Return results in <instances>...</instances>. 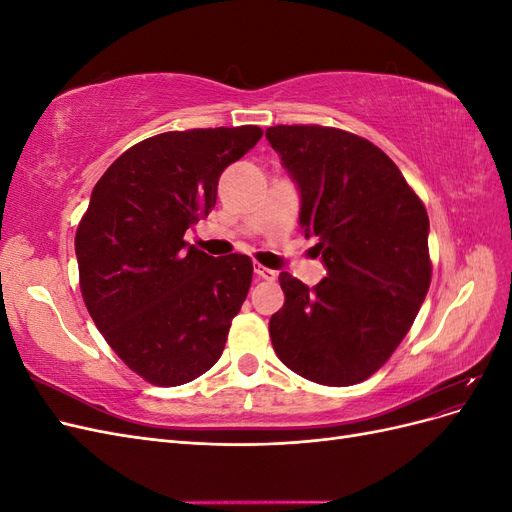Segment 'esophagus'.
I'll return each instance as SVG.
<instances>
[{
  "label": "esophagus",
  "mask_w": 512,
  "mask_h": 512,
  "mask_svg": "<svg viewBox=\"0 0 512 512\" xmlns=\"http://www.w3.org/2000/svg\"><path fill=\"white\" fill-rule=\"evenodd\" d=\"M254 273H256L258 280H267V282H273L275 277H277V273L273 269H267V267H262V265H256Z\"/></svg>",
  "instance_id": "34e87169"
}]
</instances>
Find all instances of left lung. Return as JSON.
Segmentation results:
<instances>
[{
	"label": "left lung",
	"mask_w": 512,
	"mask_h": 512,
	"mask_svg": "<svg viewBox=\"0 0 512 512\" xmlns=\"http://www.w3.org/2000/svg\"><path fill=\"white\" fill-rule=\"evenodd\" d=\"M267 141L301 194L299 224L327 277L314 288L280 273L269 320L280 361L327 386L367 380L410 331L431 282L429 218L408 181L365 138L322 126H275Z\"/></svg>",
	"instance_id": "left-lung-1"
}]
</instances>
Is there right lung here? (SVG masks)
Instances as JSON below:
<instances>
[{
	"mask_svg": "<svg viewBox=\"0 0 512 512\" xmlns=\"http://www.w3.org/2000/svg\"><path fill=\"white\" fill-rule=\"evenodd\" d=\"M260 136L258 126L151 136L91 192L74 239L83 299L108 346L151 384L192 382L222 356L252 260L213 258L183 235L215 207L224 168Z\"/></svg>",
	"mask_w": 512,
	"mask_h": 512,
	"instance_id": "add662e5",
	"label": "right lung"
}]
</instances>
